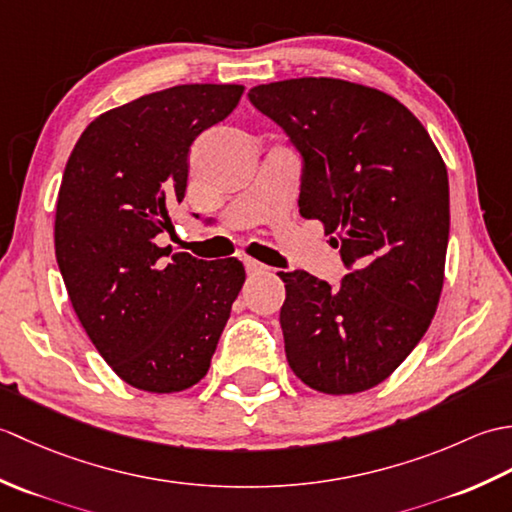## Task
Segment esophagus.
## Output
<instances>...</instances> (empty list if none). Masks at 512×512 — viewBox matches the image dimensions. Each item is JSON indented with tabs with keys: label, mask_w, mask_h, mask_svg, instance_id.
<instances>
[{
	"label": "esophagus",
	"mask_w": 512,
	"mask_h": 512,
	"mask_svg": "<svg viewBox=\"0 0 512 512\" xmlns=\"http://www.w3.org/2000/svg\"><path fill=\"white\" fill-rule=\"evenodd\" d=\"M244 266H246V273L248 275H264V273H268V270H270L262 262H257V259H250V257L244 259Z\"/></svg>",
	"instance_id": "esophagus-1"
}]
</instances>
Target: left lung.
I'll use <instances>...</instances> for the list:
<instances>
[{
	"label": "left lung",
	"mask_w": 512,
	"mask_h": 512,
	"mask_svg": "<svg viewBox=\"0 0 512 512\" xmlns=\"http://www.w3.org/2000/svg\"><path fill=\"white\" fill-rule=\"evenodd\" d=\"M248 99L303 158L299 213L319 220L350 275L332 288L279 273L286 358L303 383L341 396L394 372L436 314L449 244V176L405 105L328 76L257 85Z\"/></svg>",
	"instance_id": "obj_1"
}]
</instances>
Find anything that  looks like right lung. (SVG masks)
Returning a JSON list of instances; mask_svg holds the SVG:
<instances>
[{"instance_id":"1","label":"right lung","mask_w":512,"mask_h":512,"mask_svg":"<svg viewBox=\"0 0 512 512\" xmlns=\"http://www.w3.org/2000/svg\"><path fill=\"white\" fill-rule=\"evenodd\" d=\"M244 85L191 83L114 107L85 127L63 171L54 253L83 330L127 385L171 394L209 372L244 286L237 259L171 255L189 149L224 121Z\"/></svg>"}]
</instances>
